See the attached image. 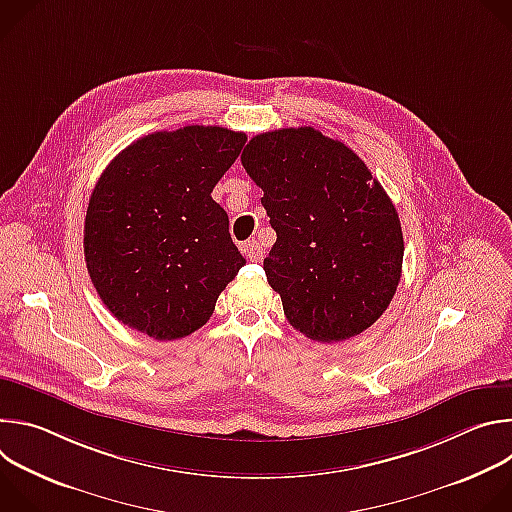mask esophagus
Instances as JSON below:
<instances>
[{"label":"esophagus","mask_w":512,"mask_h":512,"mask_svg":"<svg viewBox=\"0 0 512 512\" xmlns=\"http://www.w3.org/2000/svg\"><path fill=\"white\" fill-rule=\"evenodd\" d=\"M243 253L247 255L249 261H261L263 259V247L255 239H251L243 245Z\"/></svg>","instance_id":"1"}]
</instances>
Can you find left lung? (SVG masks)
I'll use <instances>...</instances> for the list:
<instances>
[{
    "mask_svg": "<svg viewBox=\"0 0 512 512\" xmlns=\"http://www.w3.org/2000/svg\"><path fill=\"white\" fill-rule=\"evenodd\" d=\"M241 162L277 233L263 269L287 322L318 342L371 328L395 296L405 247L367 164L314 127L259 133Z\"/></svg>",
    "mask_w": 512,
    "mask_h": 512,
    "instance_id": "obj_1",
    "label": "left lung"
}]
</instances>
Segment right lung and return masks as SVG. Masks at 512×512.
Here are the masks:
<instances>
[{
  "mask_svg": "<svg viewBox=\"0 0 512 512\" xmlns=\"http://www.w3.org/2000/svg\"><path fill=\"white\" fill-rule=\"evenodd\" d=\"M245 133L186 125L133 141L101 174L85 218V261L107 310L156 340L208 322L245 265L210 196Z\"/></svg>",
  "mask_w": 512,
  "mask_h": 512,
  "instance_id": "right-lung-1",
  "label": "right lung"
}]
</instances>
